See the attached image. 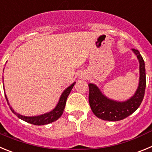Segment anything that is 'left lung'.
<instances>
[{
  "label": "left lung",
  "instance_id": "obj_1",
  "mask_svg": "<svg viewBox=\"0 0 152 152\" xmlns=\"http://www.w3.org/2000/svg\"><path fill=\"white\" fill-rule=\"evenodd\" d=\"M139 61V84L135 95L124 102H117L107 98L94 84H88L89 95L88 102L90 107L96 117L104 120L118 121L129 117L136 111L142 102L146 87V76L145 62L138 50L132 48Z\"/></svg>",
  "mask_w": 152,
  "mask_h": 152
}]
</instances>
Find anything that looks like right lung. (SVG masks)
Returning a JSON list of instances; mask_svg holds the SVG:
<instances>
[{
  "mask_svg": "<svg viewBox=\"0 0 152 152\" xmlns=\"http://www.w3.org/2000/svg\"><path fill=\"white\" fill-rule=\"evenodd\" d=\"M75 83H73V84L71 85L70 86H69L66 90H64V92L62 93L61 98H60L59 102L57 104V105L56 106L55 108L53 110H51L50 112L47 113H45V114H42L40 116H37V117H25V116H22L19 113H16L14 110L12 109V107L10 106V110H12L13 113H14V114H16L17 116V117H19L21 120H24L26 122L29 123L31 124H33V125H45V124H48L50 123H52L55 120H57V119L60 118L62 115L63 112H64V108H65V105H66V99H67L68 95H69L71 90L73 88V87L74 86ZM5 98H6L7 102V98L5 95ZM8 103V102H7ZM8 105L9 103H8Z\"/></svg>",
  "mask_w": 152,
  "mask_h": 152,
  "instance_id": "1",
  "label": "right lung"
}]
</instances>
